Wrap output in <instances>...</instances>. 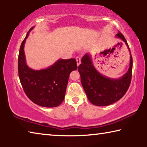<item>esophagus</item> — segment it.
<instances>
[{
  "mask_svg": "<svg viewBox=\"0 0 147 147\" xmlns=\"http://www.w3.org/2000/svg\"><path fill=\"white\" fill-rule=\"evenodd\" d=\"M76 63H77V65H79L81 63V58L79 56H77L76 58Z\"/></svg>",
  "mask_w": 147,
  "mask_h": 147,
  "instance_id": "34e87169",
  "label": "esophagus"
}]
</instances>
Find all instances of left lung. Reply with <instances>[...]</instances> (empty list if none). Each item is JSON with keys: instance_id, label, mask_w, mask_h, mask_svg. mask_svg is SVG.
<instances>
[{"instance_id": "1", "label": "left lung", "mask_w": 147, "mask_h": 147, "mask_svg": "<svg viewBox=\"0 0 147 147\" xmlns=\"http://www.w3.org/2000/svg\"><path fill=\"white\" fill-rule=\"evenodd\" d=\"M130 48L126 39L121 32L116 35ZM78 66L81 83L88 100L98 106H105L113 104L123 97L130 86L132 74V57L130 53V62L128 71L120 78L112 79L103 76L96 70L92 63L91 57L88 54L81 59Z\"/></svg>"}]
</instances>
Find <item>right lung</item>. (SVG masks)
Returning <instances> with one entry per match:
<instances>
[{
	"mask_svg": "<svg viewBox=\"0 0 147 147\" xmlns=\"http://www.w3.org/2000/svg\"><path fill=\"white\" fill-rule=\"evenodd\" d=\"M27 33L20 47L18 58V73L24 93L30 100L38 105L54 108L60 105L65 95L69 74L76 70L75 59H58L54 65L42 70H34L26 63L24 45Z\"/></svg>",
	"mask_w": 147,
	"mask_h": 147,
	"instance_id": "obj_1",
	"label": "right lung"
}]
</instances>
